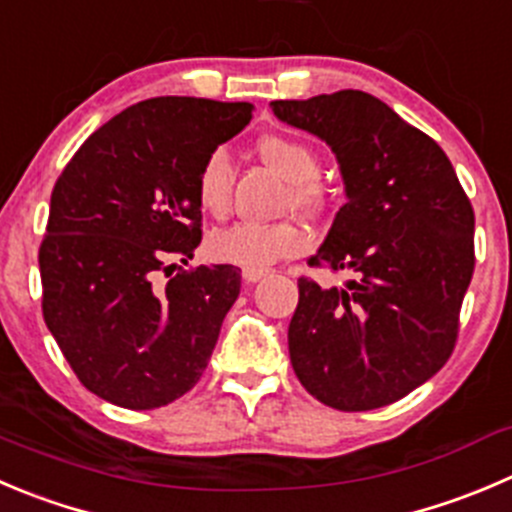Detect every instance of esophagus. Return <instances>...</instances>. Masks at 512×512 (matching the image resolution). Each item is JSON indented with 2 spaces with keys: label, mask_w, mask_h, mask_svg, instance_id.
<instances>
[{
  "label": "esophagus",
  "mask_w": 512,
  "mask_h": 512,
  "mask_svg": "<svg viewBox=\"0 0 512 512\" xmlns=\"http://www.w3.org/2000/svg\"><path fill=\"white\" fill-rule=\"evenodd\" d=\"M265 275L267 270H242V282H245V285H255V282L262 280Z\"/></svg>",
  "instance_id": "esophagus-1"
}]
</instances>
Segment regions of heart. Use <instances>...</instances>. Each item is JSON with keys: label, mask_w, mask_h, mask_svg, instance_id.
Instances as JSON below:
<instances>
[{"label": "heart", "mask_w": 512, "mask_h": 512, "mask_svg": "<svg viewBox=\"0 0 512 512\" xmlns=\"http://www.w3.org/2000/svg\"><path fill=\"white\" fill-rule=\"evenodd\" d=\"M257 152L267 165L290 180V205L300 210H317L325 200L320 185V160L310 145L292 137L267 135L257 142ZM195 200L202 212L222 217L230 210L232 200V162L225 150H212L202 160L195 175ZM312 237L300 222H235L215 230L207 237V255L222 265L245 267V270H267L285 257H295L310 247Z\"/></svg>", "instance_id": "obj_1"}]
</instances>
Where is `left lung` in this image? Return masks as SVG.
I'll return each instance as SVG.
<instances>
[{
	"mask_svg": "<svg viewBox=\"0 0 512 512\" xmlns=\"http://www.w3.org/2000/svg\"><path fill=\"white\" fill-rule=\"evenodd\" d=\"M282 122L332 147L347 202L310 265L352 270L347 287L300 277L290 362L302 388L342 413L385 408L453 355L475 270V212L438 142L360 89L277 99Z\"/></svg>",
	"mask_w": 512,
	"mask_h": 512,
	"instance_id": "1",
	"label": "left lung"
}]
</instances>
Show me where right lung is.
<instances>
[{
	"label": "right lung",
	"mask_w": 512,
	"mask_h": 512,
	"mask_svg": "<svg viewBox=\"0 0 512 512\" xmlns=\"http://www.w3.org/2000/svg\"><path fill=\"white\" fill-rule=\"evenodd\" d=\"M250 102L155 97L102 124L57 177L39 245L42 315L89 393L155 410L190 393L240 295V270L187 265L202 240L195 175Z\"/></svg>",
	"instance_id": "add662e5"
}]
</instances>
